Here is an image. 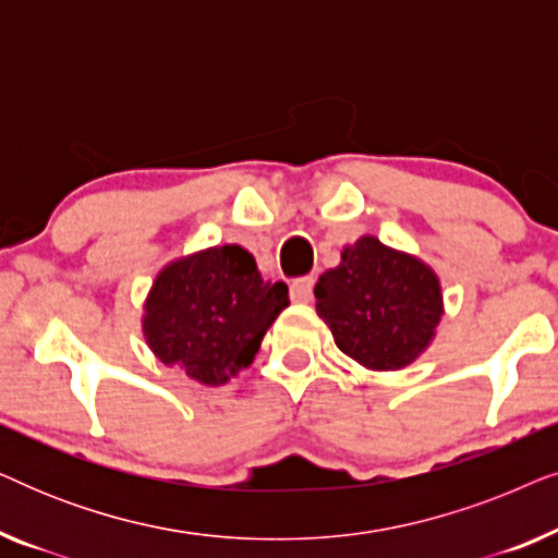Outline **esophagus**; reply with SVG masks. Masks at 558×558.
Returning <instances> with one entry per match:
<instances>
[{
    "label": "esophagus",
    "mask_w": 558,
    "mask_h": 558,
    "mask_svg": "<svg viewBox=\"0 0 558 558\" xmlns=\"http://www.w3.org/2000/svg\"><path fill=\"white\" fill-rule=\"evenodd\" d=\"M312 289H315V279H312V277H304V279L292 281V287H289L292 302H296V304L312 302Z\"/></svg>",
    "instance_id": "1"
}]
</instances>
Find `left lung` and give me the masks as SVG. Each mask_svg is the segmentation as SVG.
I'll return each instance as SVG.
<instances>
[{"mask_svg":"<svg viewBox=\"0 0 558 558\" xmlns=\"http://www.w3.org/2000/svg\"><path fill=\"white\" fill-rule=\"evenodd\" d=\"M317 317L335 345L365 371H401L418 361L445 317L439 274L409 251L361 235L315 284Z\"/></svg>","mask_w":558,"mask_h":558,"instance_id":"left-lung-1","label":"left lung"}]
</instances>
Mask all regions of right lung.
Masks as SVG:
<instances>
[{"mask_svg":"<svg viewBox=\"0 0 558 558\" xmlns=\"http://www.w3.org/2000/svg\"><path fill=\"white\" fill-rule=\"evenodd\" d=\"M284 281H266L239 243L167 262L144 300L142 335L151 353L203 386H223L254 363L279 312Z\"/></svg>","mask_w":558,"mask_h":558,"instance_id":"obj_1","label":"right lung"}]
</instances>
